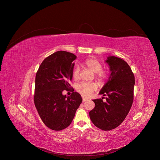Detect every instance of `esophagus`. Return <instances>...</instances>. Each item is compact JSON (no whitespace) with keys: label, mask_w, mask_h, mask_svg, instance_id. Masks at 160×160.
<instances>
[{"label":"esophagus","mask_w":160,"mask_h":160,"mask_svg":"<svg viewBox=\"0 0 160 160\" xmlns=\"http://www.w3.org/2000/svg\"><path fill=\"white\" fill-rule=\"evenodd\" d=\"M88 101V99H85V98H83V102H86V101Z\"/></svg>","instance_id":"1"}]
</instances>
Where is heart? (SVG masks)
<instances>
[{"mask_svg": "<svg viewBox=\"0 0 160 160\" xmlns=\"http://www.w3.org/2000/svg\"><path fill=\"white\" fill-rule=\"evenodd\" d=\"M85 64L87 67L96 73V76L100 79H105L108 77V72L102 70V66L101 63L96 59L90 58L88 59L85 61ZM80 68L78 66H75L73 72V76L75 79H77L79 77ZM76 89L77 92L81 94L85 97H88L92 94V93L97 89V85L94 83L80 82L76 85Z\"/></svg>", "mask_w": 160, "mask_h": 160, "instance_id": "b5f03b06", "label": "heart"}]
</instances>
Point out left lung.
<instances>
[{
	"mask_svg": "<svg viewBox=\"0 0 160 160\" xmlns=\"http://www.w3.org/2000/svg\"><path fill=\"white\" fill-rule=\"evenodd\" d=\"M111 73L108 82L99 92L107 96L93 100L94 108L89 112L90 118L95 126L102 130H110L118 127L125 120L133 100L134 75L130 66L121 58L111 56L106 61Z\"/></svg>",
	"mask_w": 160,
	"mask_h": 160,
	"instance_id": "obj_1",
	"label": "left lung"
}]
</instances>
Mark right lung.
Listing matches in <instances>:
<instances>
[{
	"mask_svg": "<svg viewBox=\"0 0 160 160\" xmlns=\"http://www.w3.org/2000/svg\"><path fill=\"white\" fill-rule=\"evenodd\" d=\"M76 58L71 52L57 51L42 61L36 74L35 105L43 123L54 130L69 126L82 102L80 94L74 90L70 96L62 94L71 88L69 82Z\"/></svg>",
	"mask_w": 160,
	"mask_h": 160,
	"instance_id": "obj_1",
	"label": "right lung"
}]
</instances>
